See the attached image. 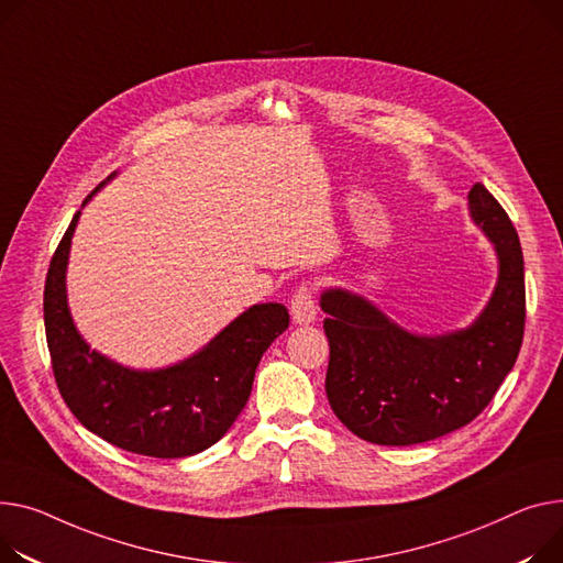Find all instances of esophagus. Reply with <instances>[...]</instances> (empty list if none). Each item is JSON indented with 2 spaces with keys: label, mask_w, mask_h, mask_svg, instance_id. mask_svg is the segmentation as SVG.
<instances>
[{
  "label": "esophagus",
  "mask_w": 563,
  "mask_h": 563,
  "mask_svg": "<svg viewBox=\"0 0 563 563\" xmlns=\"http://www.w3.org/2000/svg\"><path fill=\"white\" fill-rule=\"evenodd\" d=\"M289 312H291L294 323H298V325H306V323L314 321L317 306H314V287L310 283H303L294 289Z\"/></svg>",
  "instance_id": "esophagus-1"
}]
</instances>
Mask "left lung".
<instances>
[{
    "label": "left lung",
    "instance_id": "8db88e82",
    "mask_svg": "<svg viewBox=\"0 0 563 563\" xmlns=\"http://www.w3.org/2000/svg\"><path fill=\"white\" fill-rule=\"evenodd\" d=\"M475 227L498 255V280L477 319L445 334H417L344 287L321 294L330 344L328 402L353 434L411 445L471 423L514 368L526 330V267L518 233L482 183L468 192Z\"/></svg>",
    "mask_w": 563,
    "mask_h": 563
}]
</instances>
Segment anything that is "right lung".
<instances>
[{"mask_svg":"<svg viewBox=\"0 0 563 563\" xmlns=\"http://www.w3.org/2000/svg\"><path fill=\"white\" fill-rule=\"evenodd\" d=\"M79 217L81 210L52 257L43 303L52 368L63 400L84 428L122 451L161 460L206 451L229 432L244 409L260 357L289 325L287 308L251 306L187 360L154 371L129 368L90 351L67 306L65 274Z\"/></svg>","mask_w":563,"mask_h":563,"instance_id":"obj_1","label":"right lung"}]
</instances>
